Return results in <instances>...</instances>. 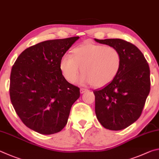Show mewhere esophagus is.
Masks as SVG:
<instances>
[{
	"label": "esophagus",
	"mask_w": 159,
	"mask_h": 159,
	"mask_svg": "<svg viewBox=\"0 0 159 159\" xmlns=\"http://www.w3.org/2000/svg\"><path fill=\"white\" fill-rule=\"evenodd\" d=\"M87 89H84V88H81L80 89V93H84L85 91H87Z\"/></svg>",
	"instance_id": "obj_1"
}]
</instances>
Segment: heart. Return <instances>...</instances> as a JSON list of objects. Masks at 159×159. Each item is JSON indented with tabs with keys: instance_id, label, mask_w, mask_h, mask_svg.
Listing matches in <instances>:
<instances>
[{
	"instance_id": "obj_1",
	"label": "heart",
	"mask_w": 159,
	"mask_h": 159,
	"mask_svg": "<svg viewBox=\"0 0 159 159\" xmlns=\"http://www.w3.org/2000/svg\"><path fill=\"white\" fill-rule=\"evenodd\" d=\"M121 65V56L115 47L88 43L72 49V57L64 55L59 66L69 82L76 81L80 68L82 74L78 78V82L101 88L115 79Z\"/></svg>"
}]
</instances>
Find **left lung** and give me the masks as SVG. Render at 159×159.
Here are the masks:
<instances>
[{"mask_svg": "<svg viewBox=\"0 0 159 159\" xmlns=\"http://www.w3.org/2000/svg\"><path fill=\"white\" fill-rule=\"evenodd\" d=\"M95 40L115 47L121 65L115 79L106 87L93 91L97 119L104 128L122 130L134 123L143 112L150 91L149 64L134 44L121 39Z\"/></svg>", "mask_w": 159, "mask_h": 159, "instance_id": "1", "label": "left lung"}]
</instances>
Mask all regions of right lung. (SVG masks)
Listing matches in <instances>:
<instances>
[{"instance_id":"add662e5","label":"right lung","mask_w":159,"mask_h":159,"mask_svg":"<svg viewBox=\"0 0 159 159\" xmlns=\"http://www.w3.org/2000/svg\"><path fill=\"white\" fill-rule=\"evenodd\" d=\"M79 37L42 42L21 53L10 73V96L22 122L35 132L51 135L66 126L80 88L65 79L60 61Z\"/></svg>"}]
</instances>
